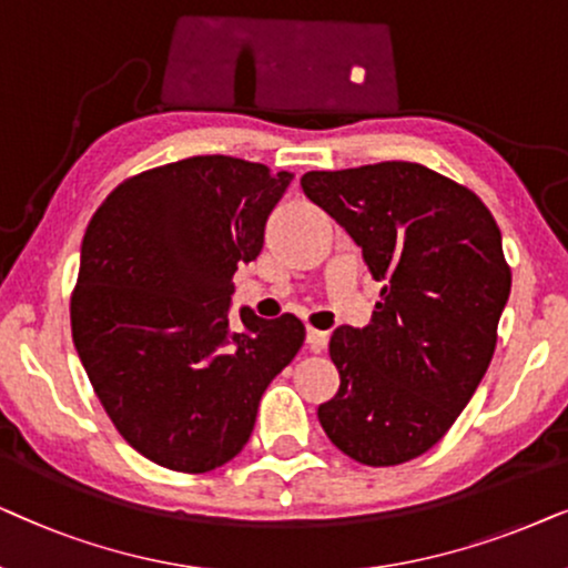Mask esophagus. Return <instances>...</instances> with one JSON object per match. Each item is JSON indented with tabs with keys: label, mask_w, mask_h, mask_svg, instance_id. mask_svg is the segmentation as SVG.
Listing matches in <instances>:
<instances>
[{
	"label": "esophagus",
	"mask_w": 568,
	"mask_h": 568,
	"mask_svg": "<svg viewBox=\"0 0 568 568\" xmlns=\"http://www.w3.org/2000/svg\"><path fill=\"white\" fill-rule=\"evenodd\" d=\"M327 343H329V332H322V329H314V327L306 329V345H308V351H312V353L324 351Z\"/></svg>",
	"instance_id": "obj_1"
}]
</instances>
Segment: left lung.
I'll return each instance as SVG.
<instances>
[{"mask_svg":"<svg viewBox=\"0 0 568 568\" xmlns=\"http://www.w3.org/2000/svg\"><path fill=\"white\" fill-rule=\"evenodd\" d=\"M301 189L384 283L366 327L332 332L339 389L316 415L355 463L403 465L447 434L488 372L511 291L501 231L478 194L420 163L308 171Z\"/></svg>","mask_w":568,"mask_h":568,"instance_id":"obj_1","label":"left lung"}]
</instances>
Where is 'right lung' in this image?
<instances>
[{"mask_svg": "<svg viewBox=\"0 0 568 568\" xmlns=\"http://www.w3.org/2000/svg\"><path fill=\"white\" fill-rule=\"evenodd\" d=\"M291 173L196 155L126 179L90 221L70 316L98 399L155 465L210 473L244 449L267 384L304 345L293 314L241 308L233 272L264 246Z\"/></svg>", "mask_w": 568, "mask_h": 568, "instance_id": "1", "label": "right lung"}]
</instances>
